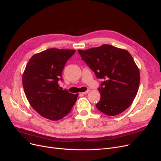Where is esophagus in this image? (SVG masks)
I'll return each instance as SVG.
<instances>
[{"instance_id":"34e87169","label":"esophagus","mask_w":161,"mask_h":161,"mask_svg":"<svg viewBox=\"0 0 161 161\" xmlns=\"http://www.w3.org/2000/svg\"><path fill=\"white\" fill-rule=\"evenodd\" d=\"M89 91H90V90H89V89H88V90H87V91H86V92H83V93H83V94H87V93H88L89 92Z\"/></svg>"}]
</instances>
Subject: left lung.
<instances>
[{"mask_svg":"<svg viewBox=\"0 0 161 161\" xmlns=\"http://www.w3.org/2000/svg\"><path fill=\"white\" fill-rule=\"evenodd\" d=\"M78 51L97 78L104 80L98 89L101 99L97 109L108 116L126 110L135 99L140 81L139 68L130 53L110 45Z\"/></svg>","mask_w":161,"mask_h":161,"instance_id":"1","label":"left lung"}]
</instances>
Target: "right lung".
<instances>
[{"instance_id":"1","label":"right lung","mask_w":161,"mask_h":161,"mask_svg":"<svg viewBox=\"0 0 161 161\" xmlns=\"http://www.w3.org/2000/svg\"><path fill=\"white\" fill-rule=\"evenodd\" d=\"M75 50L48 48L32 56L22 77L25 96L42 116L58 120L71 111L78 94L59 88L62 72Z\"/></svg>"}]
</instances>
